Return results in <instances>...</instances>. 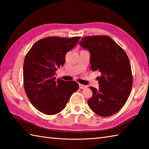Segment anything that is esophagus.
I'll return each mask as SVG.
<instances>
[{
  "instance_id": "34e87169",
  "label": "esophagus",
  "mask_w": 149,
  "mask_h": 149,
  "mask_svg": "<svg viewBox=\"0 0 149 149\" xmlns=\"http://www.w3.org/2000/svg\"><path fill=\"white\" fill-rule=\"evenodd\" d=\"M79 88H81V89H84V88H86V86H85V85H83L82 84H79Z\"/></svg>"
}]
</instances>
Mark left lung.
I'll return each instance as SVG.
<instances>
[{
  "label": "left lung",
  "mask_w": 149,
  "mask_h": 149,
  "mask_svg": "<svg viewBox=\"0 0 149 149\" xmlns=\"http://www.w3.org/2000/svg\"><path fill=\"white\" fill-rule=\"evenodd\" d=\"M90 52L92 71L100 72L99 88H90L88 100L93 111L106 117L118 112L127 102L132 86L131 63L127 54L108 36H86L79 42Z\"/></svg>",
  "instance_id": "obj_1"
}]
</instances>
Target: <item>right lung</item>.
Segmentation results:
<instances>
[{
	"instance_id": "1",
	"label": "right lung",
	"mask_w": 149,
	"mask_h": 149,
	"mask_svg": "<svg viewBox=\"0 0 149 149\" xmlns=\"http://www.w3.org/2000/svg\"><path fill=\"white\" fill-rule=\"evenodd\" d=\"M81 37H47L38 41L25 57L24 86L31 103L39 111L53 115L65 108L72 95L79 89L74 81L56 80L57 70L65 63L67 52Z\"/></svg>"
}]
</instances>
